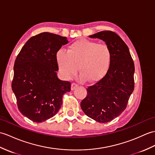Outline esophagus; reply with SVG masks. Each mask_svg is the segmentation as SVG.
<instances>
[{"mask_svg": "<svg viewBox=\"0 0 155 155\" xmlns=\"http://www.w3.org/2000/svg\"><path fill=\"white\" fill-rule=\"evenodd\" d=\"M78 86V84H75V83H72L71 84V91H74V90Z\"/></svg>", "mask_w": 155, "mask_h": 155, "instance_id": "34e87169", "label": "esophagus"}]
</instances>
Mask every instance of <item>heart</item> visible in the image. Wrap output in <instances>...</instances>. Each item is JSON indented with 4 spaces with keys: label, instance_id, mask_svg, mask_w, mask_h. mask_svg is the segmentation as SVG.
I'll use <instances>...</instances> for the list:
<instances>
[{
    "label": "heart",
    "instance_id": "b5f03b06",
    "mask_svg": "<svg viewBox=\"0 0 155 155\" xmlns=\"http://www.w3.org/2000/svg\"><path fill=\"white\" fill-rule=\"evenodd\" d=\"M56 61L60 73L69 79L78 71L81 81L96 82L106 76L111 63V51L106 44L81 39L72 44L67 52L59 51Z\"/></svg>",
    "mask_w": 155,
    "mask_h": 155
}]
</instances>
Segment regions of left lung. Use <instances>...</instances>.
<instances>
[{"mask_svg":"<svg viewBox=\"0 0 155 155\" xmlns=\"http://www.w3.org/2000/svg\"><path fill=\"white\" fill-rule=\"evenodd\" d=\"M91 38L102 39L111 51V63L106 75L87 88L81 103L86 116L100 123H107L123 112L134 90L135 66L127 45L117 34L102 31Z\"/></svg>","mask_w":155,"mask_h":155,"instance_id":"1","label":"left lung"}]
</instances>
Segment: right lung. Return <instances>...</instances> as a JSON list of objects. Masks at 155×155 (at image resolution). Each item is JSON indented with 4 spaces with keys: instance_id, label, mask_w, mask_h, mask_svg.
Segmentation results:
<instances>
[{
    "instance_id": "1",
    "label": "right lung",
    "mask_w": 155,
    "mask_h": 155,
    "mask_svg": "<svg viewBox=\"0 0 155 155\" xmlns=\"http://www.w3.org/2000/svg\"><path fill=\"white\" fill-rule=\"evenodd\" d=\"M69 41L66 37L43 32L28 40L14 66L12 89L21 114L41 123L53 117L71 83L57 77L56 54Z\"/></svg>"
}]
</instances>
